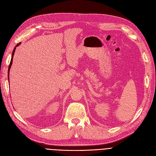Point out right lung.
I'll use <instances>...</instances> for the list:
<instances>
[{
	"label": "right lung",
	"mask_w": 156,
	"mask_h": 156,
	"mask_svg": "<svg viewBox=\"0 0 156 156\" xmlns=\"http://www.w3.org/2000/svg\"><path fill=\"white\" fill-rule=\"evenodd\" d=\"M20 44H21V42H20V43H19V44H18L17 45H16V47H14V48L13 51H12V56H11V62H10V64H9V68H8V80H9V71H10V69H11V67L12 64V59H13V56H14V52H15V50H16V47H18Z\"/></svg>",
	"instance_id": "1"
}]
</instances>
